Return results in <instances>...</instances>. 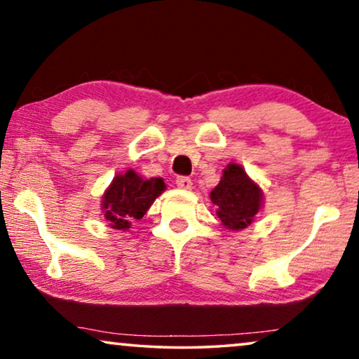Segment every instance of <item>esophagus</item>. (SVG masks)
Masks as SVG:
<instances>
[{"mask_svg":"<svg viewBox=\"0 0 359 359\" xmlns=\"http://www.w3.org/2000/svg\"><path fill=\"white\" fill-rule=\"evenodd\" d=\"M176 186L181 189H191L193 188V181H191L188 176H178V178H176Z\"/></svg>","mask_w":359,"mask_h":359,"instance_id":"esophagus-1","label":"esophagus"}]
</instances>
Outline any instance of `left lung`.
I'll return each instance as SVG.
<instances>
[{"label": "left lung", "mask_w": 359, "mask_h": 359, "mask_svg": "<svg viewBox=\"0 0 359 359\" xmlns=\"http://www.w3.org/2000/svg\"><path fill=\"white\" fill-rule=\"evenodd\" d=\"M217 215L227 229L240 230L252 224L262 205V189L248 178L240 165L230 163L220 183L210 193Z\"/></svg>", "instance_id": "1"}]
</instances>
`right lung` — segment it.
Returning <instances> with one entry per match:
<instances>
[{
	"label": "right lung",
	"instance_id": "1",
	"mask_svg": "<svg viewBox=\"0 0 359 359\" xmlns=\"http://www.w3.org/2000/svg\"><path fill=\"white\" fill-rule=\"evenodd\" d=\"M163 189L161 178L144 180L132 170L117 175L102 198L104 217L112 229L127 230L132 220L144 217Z\"/></svg>",
	"mask_w": 359,
	"mask_h": 359
}]
</instances>
